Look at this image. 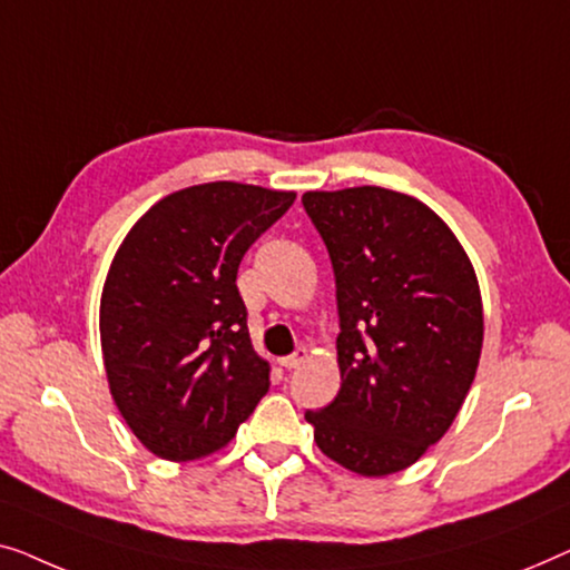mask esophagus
Returning a JSON list of instances; mask_svg holds the SVG:
<instances>
[{
  "mask_svg": "<svg viewBox=\"0 0 570 570\" xmlns=\"http://www.w3.org/2000/svg\"><path fill=\"white\" fill-rule=\"evenodd\" d=\"M304 362H307V348H296L292 356H284L278 364H282L284 368H296V366L304 364Z\"/></svg>",
  "mask_w": 570,
  "mask_h": 570,
  "instance_id": "obj_1",
  "label": "esophagus"
}]
</instances>
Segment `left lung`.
Returning a JSON list of instances; mask_svg holds the SVG:
<instances>
[{
    "mask_svg": "<svg viewBox=\"0 0 570 570\" xmlns=\"http://www.w3.org/2000/svg\"><path fill=\"white\" fill-rule=\"evenodd\" d=\"M331 253L341 390L307 411L320 452L356 475L419 462L468 397L483 348L475 268L436 212L380 186L307 190Z\"/></svg>",
    "mask_w": 570,
    "mask_h": 570,
    "instance_id": "left-lung-1",
    "label": "left lung"
}]
</instances>
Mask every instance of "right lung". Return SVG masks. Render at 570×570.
<instances>
[{"instance_id": "obj_1", "label": "right lung", "mask_w": 570, "mask_h": 570, "mask_svg": "<svg viewBox=\"0 0 570 570\" xmlns=\"http://www.w3.org/2000/svg\"><path fill=\"white\" fill-rule=\"evenodd\" d=\"M294 190L235 180L190 186L128 229L100 296L108 387L134 436L170 462L232 442L268 392L237 268Z\"/></svg>"}]
</instances>
